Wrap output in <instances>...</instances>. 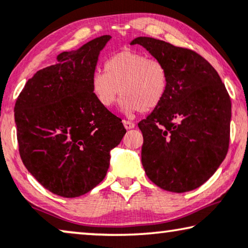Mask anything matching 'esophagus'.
Instances as JSON below:
<instances>
[{
	"instance_id": "34e87169",
	"label": "esophagus",
	"mask_w": 248,
	"mask_h": 248,
	"mask_svg": "<svg viewBox=\"0 0 248 248\" xmlns=\"http://www.w3.org/2000/svg\"><path fill=\"white\" fill-rule=\"evenodd\" d=\"M123 124H124V127L126 128V130H132V128L135 127V124L133 123V122H131V121L124 120L123 121Z\"/></svg>"
}]
</instances>
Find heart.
Masks as SVG:
<instances>
[{
  "label": "heart",
  "instance_id": "obj_1",
  "mask_svg": "<svg viewBox=\"0 0 248 248\" xmlns=\"http://www.w3.org/2000/svg\"><path fill=\"white\" fill-rule=\"evenodd\" d=\"M168 87L164 63L132 50L110 56L105 73L96 71L92 77V92L100 105L112 108L122 94V108L127 115L156 108L166 98Z\"/></svg>",
  "mask_w": 248,
  "mask_h": 248
}]
</instances>
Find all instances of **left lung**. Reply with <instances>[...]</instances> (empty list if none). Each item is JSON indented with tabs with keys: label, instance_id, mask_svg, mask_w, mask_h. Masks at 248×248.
<instances>
[{
	"label": "left lung",
	"instance_id": "8db88e82",
	"mask_svg": "<svg viewBox=\"0 0 248 248\" xmlns=\"http://www.w3.org/2000/svg\"><path fill=\"white\" fill-rule=\"evenodd\" d=\"M145 48L167 67L166 98L139 123L142 164L153 184L171 192L203 185L224 161L229 145L232 103L215 68L192 50L149 37Z\"/></svg>",
	"mask_w": 248,
	"mask_h": 248
}]
</instances>
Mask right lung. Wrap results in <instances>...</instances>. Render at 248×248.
I'll use <instances>...</instances> for the list:
<instances>
[{"mask_svg":"<svg viewBox=\"0 0 248 248\" xmlns=\"http://www.w3.org/2000/svg\"><path fill=\"white\" fill-rule=\"evenodd\" d=\"M110 38L60 53L58 63L27 81L14 106L23 164L39 184L64 198L85 195L103 181L110 150L126 133L92 92L99 52Z\"/></svg>","mask_w":248,"mask_h":248,"instance_id":"1","label":"right lung"}]
</instances>
